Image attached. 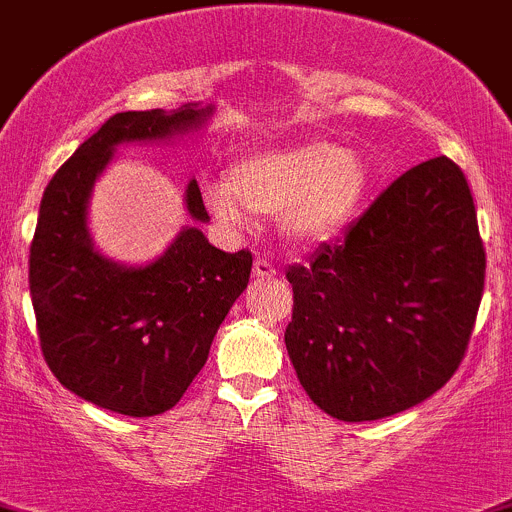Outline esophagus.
Masks as SVG:
<instances>
[{
  "label": "esophagus",
  "mask_w": 512,
  "mask_h": 512,
  "mask_svg": "<svg viewBox=\"0 0 512 512\" xmlns=\"http://www.w3.org/2000/svg\"><path fill=\"white\" fill-rule=\"evenodd\" d=\"M252 275H255L257 280H270V277L277 275V270L270 260H262V257H257L255 265H252Z\"/></svg>",
  "instance_id": "34e87169"
}]
</instances>
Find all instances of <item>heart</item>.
Returning a JSON list of instances; mask_svg holds the SVG:
<instances>
[{
	"mask_svg": "<svg viewBox=\"0 0 512 512\" xmlns=\"http://www.w3.org/2000/svg\"><path fill=\"white\" fill-rule=\"evenodd\" d=\"M370 187V162L357 150L310 140L242 157L227 182H210L205 202L220 220L245 225L252 215H277L287 245L330 240L360 210Z\"/></svg>",
	"mask_w": 512,
	"mask_h": 512,
	"instance_id": "obj_1",
	"label": "heart"
}]
</instances>
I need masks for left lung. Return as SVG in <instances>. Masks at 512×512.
<instances>
[{"mask_svg":"<svg viewBox=\"0 0 512 512\" xmlns=\"http://www.w3.org/2000/svg\"><path fill=\"white\" fill-rule=\"evenodd\" d=\"M287 280V355L317 408L365 423L428 400L463 362L485 285L463 170L415 165Z\"/></svg>","mask_w":512,"mask_h":512,"instance_id":"8db88e82","label":"left lung"}]
</instances>
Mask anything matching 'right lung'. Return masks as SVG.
I'll return each mask as SVG.
<instances>
[{"label":"right lung","instance_id":"right-lung-1","mask_svg":"<svg viewBox=\"0 0 512 512\" xmlns=\"http://www.w3.org/2000/svg\"><path fill=\"white\" fill-rule=\"evenodd\" d=\"M210 114L200 104L112 114L44 190L29 247L39 345L64 388L97 408L130 418L175 408L250 282V252L217 250L200 227H182L145 267L109 260L89 237V195L117 145L172 140L202 130ZM185 205L192 220H210L197 180Z\"/></svg>","mask_w":512,"mask_h":512}]
</instances>
